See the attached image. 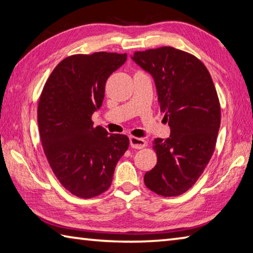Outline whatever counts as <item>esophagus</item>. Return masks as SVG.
Listing matches in <instances>:
<instances>
[{
    "mask_svg": "<svg viewBox=\"0 0 253 253\" xmlns=\"http://www.w3.org/2000/svg\"><path fill=\"white\" fill-rule=\"evenodd\" d=\"M129 142H130L131 148H135V149H142V148H145L147 145L145 139L138 138V137H134V136L130 137Z\"/></svg>",
    "mask_w": 253,
    "mask_h": 253,
    "instance_id": "obj_1",
    "label": "esophagus"
}]
</instances>
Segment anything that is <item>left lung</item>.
<instances>
[{
  "mask_svg": "<svg viewBox=\"0 0 253 253\" xmlns=\"http://www.w3.org/2000/svg\"><path fill=\"white\" fill-rule=\"evenodd\" d=\"M132 61L153 75L160 112L170 126L156 138L157 164L145 173L146 187L163 197L180 196L208 165L220 127V102L210 73L195 55L163 46L137 50Z\"/></svg>",
  "mask_w": 253,
  "mask_h": 253,
  "instance_id": "1",
  "label": "left lung"
}]
</instances>
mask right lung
<instances>
[{
  "label": "right lung",
  "instance_id": "right-lung-1",
  "mask_svg": "<svg viewBox=\"0 0 253 253\" xmlns=\"http://www.w3.org/2000/svg\"><path fill=\"white\" fill-rule=\"evenodd\" d=\"M126 59V53L71 55L54 68L41 93L38 122L45 156L61 185L80 198H94L111 187L129 146L126 135L108 134L91 121L107 79Z\"/></svg>",
  "mask_w": 253,
  "mask_h": 253
}]
</instances>
